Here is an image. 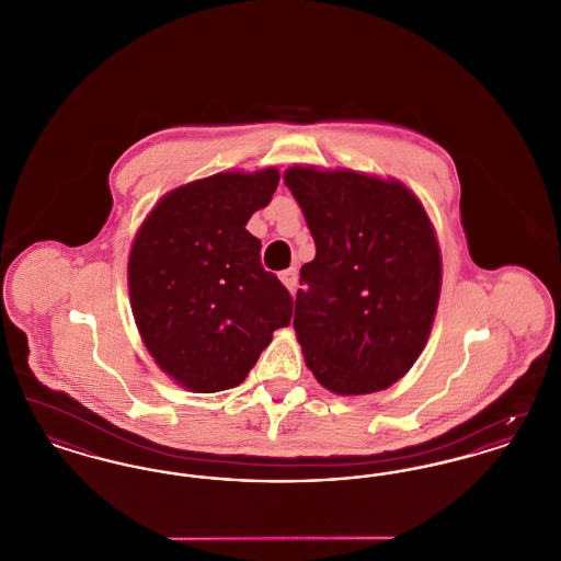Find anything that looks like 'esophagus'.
Here are the masks:
<instances>
[{"instance_id":"obj_1","label":"esophagus","mask_w":561,"mask_h":561,"mask_svg":"<svg viewBox=\"0 0 561 561\" xmlns=\"http://www.w3.org/2000/svg\"><path fill=\"white\" fill-rule=\"evenodd\" d=\"M279 279L284 282V286H286L290 293H296V286H298V268L290 267L286 268V271H282V273H279Z\"/></svg>"}]
</instances>
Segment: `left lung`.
I'll return each instance as SVG.
<instances>
[{
	"label": "left lung",
	"instance_id": "left-lung-1",
	"mask_svg": "<svg viewBox=\"0 0 561 561\" xmlns=\"http://www.w3.org/2000/svg\"><path fill=\"white\" fill-rule=\"evenodd\" d=\"M316 240L294 330L309 370L341 396L391 387L435 318L442 261L423 204L396 181L294 165L284 174Z\"/></svg>",
	"mask_w": 561,
	"mask_h": 561
}]
</instances>
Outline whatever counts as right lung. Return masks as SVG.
Instances as JSON below:
<instances>
[{"label":"right lung","mask_w":561,"mask_h":561,"mask_svg":"<svg viewBox=\"0 0 561 561\" xmlns=\"http://www.w3.org/2000/svg\"><path fill=\"white\" fill-rule=\"evenodd\" d=\"M279 183L275 168L220 172L168 193L136 233L128 286L138 332L158 366L197 393L238 387L293 296L261 263L245 225Z\"/></svg>","instance_id":"obj_1"}]
</instances>
